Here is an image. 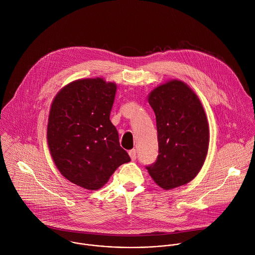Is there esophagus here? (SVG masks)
Returning <instances> with one entry per match:
<instances>
[{
	"label": "esophagus",
	"mask_w": 255,
	"mask_h": 255,
	"mask_svg": "<svg viewBox=\"0 0 255 255\" xmlns=\"http://www.w3.org/2000/svg\"><path fill=\"white\" fill-rule=\"evenodd\" d=\"M128 154H129V157L132 161H134L136 159V150L135 149H131L128 151Z\"/></svg>",
	"instance_id": "34e87169"
}]
</instances>
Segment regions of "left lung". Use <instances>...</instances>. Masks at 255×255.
<instances>
[{
    "label": "left lung",
    "mask_w": 255,
    "mask_h": 255,
    "mask_svg": "<svg viewBox=\"0 0 255 255\" xmlns=\"http://www.w3.org/2000/svg\"><path fill=\"white\" fill-rule=\"evenodd\" d=\"M148 103L156 116L159 155L149 175L165 190L186 184L201 170L209 147V126L194 91L182 80L155 87Z\"/></svg>",
    "instance_id": "left-lung-1"
}]
</instances>
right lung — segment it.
I'll use <instances>...</instances> for the list:
<instances>
[{"label":"right lung","instance_id":"1","mask_svg":"<svg viewBox=\"0 0 255 255\" xmlns=\"http://www.w3.org/2000/svg\"><path fill=\"white\" fill-rule=\"evenodd\" d=\"M117 84L102 77L64 86L51 104L47 141L53 161L67 180L88 190L101 188L130 161L110 121Z\"/></svg>","mask_w":255,"mask_h":255}]
</instances>
